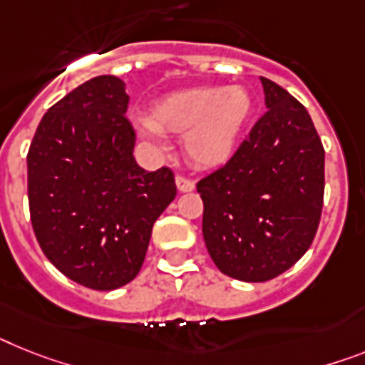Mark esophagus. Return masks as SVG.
I'll use <instances>...</instances> for the list:
<instances>
[{
    "label": "esophagus",
    "mask_w": 365,
    "mask_h": 365,
    "mask_svg": "<svg viewBox=\"0 0 365 365\" xmlns=\"http://www.w3.org/2000/svg\"><path fill=\"white\" fill-rule=\"evenodd\" d=\"M176 185H178V191L182 192H189L195 189V182L192 180H189V178L185 176H178L176 178Z\"/></svg>",
    "instance_id": "esophagus-1"
}]
</instances>
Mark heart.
<instances>
[{
	"instance_id": "b5f03b06",
	"label": "heart",
	"mask_w": 365,
	"mask_h": 365,
	"mask_svg": "<svg viewBox=\"0 0 365 365\" xmlns=\"http://www.w3.org/2000/svg\"><path fill=\"white\" fill-rule=\"evenodd\" d=\"M252 113V100L241 87H200L159 100L140 131L183 135L185 154L197 167H217L232 155Z\"/></svg>"
}]
</instances>
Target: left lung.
Returning <instances> with one entry per match:
<instances>
[{"mask_svg":"<svg viewBox=\"0 0 365 365\" xmlns=\"http://www.w3.org/2000/svg\"><path fill=\"white\" fill-rule=\"evenodd\" d=\"M267 111L228 163L197 183L211 259L235 280L265 282L295 265L319 226L324 150L299 100L259 78Z\"/></svg>","mask_w":365,"mask_h":365,"instance_id":"obj_1","label":"left lung"}]
</instances>
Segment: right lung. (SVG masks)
I'll return each mask as SVG.
<instances>
[{
    "mask_svg": "<svg viewBox=\"0 0 365 365\" xmlns=\"http://www.w3.org/2000/svg\"><path fill=\"white\" fill-rule=\"evenodd\" d=\"M128 102L116 76L88 79L48 109L27 154L42 252L64 277L98 292L137 277L154 222L176 197L170 168L137 165Z\"/></svg>",
    "mask_w": 365,
    "mask_h": 365,
    "instance_id": "add662e5",
    "label": "right lung"
}]
</instances>
